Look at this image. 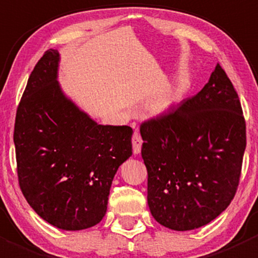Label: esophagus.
Returning a JSON list of instances; mask_svg holds the SVG:
<instances>
[{
    "mask_svg": "<svg viewBox=\"0 0 258 258\" xmlns=\"http://www.w3.org/2000/svg\"><path fill=\"white\" fill-rule=\"evenodd\" d=\"M132 146H134V153L135 155H139L141 152L142 147V139L140 136L139 132H135L134 136H132Z\"/></svg>",
    "mask_w": 258,
    "mask_h": 258,
    "instance_id": "esophagus-1",
    "label": "esophagus"
}]
</instances>
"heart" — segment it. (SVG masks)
Listing matches in <instances>:
<instances>
[{"mask_svg": "<svg viewBox=\"0 0 258 258\" xmlns=\"http://www.w3.org/2000/svg\"><path fill=\"white\" fill-rule=\"evenodd\" d=\"M179 100V90L175 86L158 91L148 102V108L153 114H166L170 112Z\"/></svg>", "mask_w": 258, "mask_h": 258, "instance_id": "heart-1", "label": "heart"}]
</instances>
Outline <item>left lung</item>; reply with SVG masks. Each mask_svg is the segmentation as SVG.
I'll list each match as a JSON object with an SVG mask.
<instances>
[{
    "instance_id": "1",
    "label": "left lung",
    "mask_w": 258,
    "mask_h": 258,
    "mask_svg": "<svg viewBox=\"0 0 258 258\" xmlns=\"http://www.w3.org/2000/svg\"><path fill=\"white\" fill-rule=\"evenodd\" d=\"M140 132L148 207L158 223L195 230L227 209L240 181L246 123L220 64L196 96L142 123Z\"/></svg>"
}]
</instances>
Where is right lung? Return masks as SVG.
I'll return each instance as SVG.
<instances>
[{
	"label": "right lung",
	"mask_w": 258,
	"mask_h": 258,
	"mask_svg": "<svg viewBox=\"0 0 258 258\" xmlns=\"http://www.w3.org/2000/svg\"><path fill=\"white\" fill-rule=\"evenodd\" d=\"M59 52L33 69L17 108L14 142L20 187L49 225L80 231L107 211L111 184L132 155L130 126L98 124L58 82Z\"/></svg>",
	"instance_id": "add662e5"
}]
</instances>
